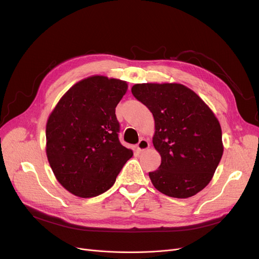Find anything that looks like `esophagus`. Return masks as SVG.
I'll use <instances>...</instances> for the list:
<instances>
[{
	"label": "esophagus",
	"instance_id": "obj_1",
	"mask_svg": "<svg viewBox=\"0 0 259 259\" xmlns=\"http://www.w3.org/2000/svg\"><path fill=\"white\" fill-rule=\"evenodd\" d=\"M150 147V144H149L148 140L142 138L139 140V143L137 144V150L139 151H144V150H147V149Z\"/></svg>",
	"mask_w": 259,
	"mask_h": 259
}]
</instances>
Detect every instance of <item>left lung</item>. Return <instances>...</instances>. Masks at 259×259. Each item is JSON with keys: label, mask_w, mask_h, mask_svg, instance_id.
Instances as JSON below:
<instances>
[{"label": "left lung", "mask_w": 259, "mask_h": 259, "mask_svg": "<svg viewBox=\"0 0 259 259\" xmlns=\"http://www.w3.org/2000/svg\"><path fill=\"white\" fill-rule=\"evenodd\" d=\"M132 93L154 119L152 143L161 165L149 177L155 189L178 199L204 189L224 152L222 127L213 111L183 84H135Z\"/></svg>", "instance_id": "8db88e82"}]
</instances>
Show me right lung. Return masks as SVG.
Returning <instances> with one entry per match:
<instances>
[{
    "mask_svg": "<svg viewBox=\"0 0 259 259\" xmlns=\"http://www.w3.org/2000/svg\"><path fill=\"white\" fill-rule=\"evenodd\" d=\"M127 83L93 75L75 83L49 116L46 155L54 175L69 192L93 198L110 189L133 156L121 145L115 107Z\"/></svg>",
    "mask_w": 259,
    "mask_h": 259,
    "instance_id": "1",
    "label": "right lung"
}]
</instances>
